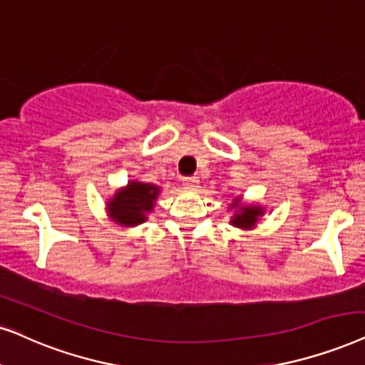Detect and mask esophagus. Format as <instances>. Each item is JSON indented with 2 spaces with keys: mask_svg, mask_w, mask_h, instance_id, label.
I'll use <instances>...</instances> for the list:
<instances>
[{
  "mask_svg": "<svg viewBox=\"0 0 365 365\" xmlns=\"http://www.w3.org/2000/svg\"><path fill=\"white\" fill-rule=\"evenodd\" d=\"M182 186L184 189H187V191H194V189H197V186H200V179L196 176L182 178Z\"/></svg>",
  "mask_w": 365,
  "mask_h": 365,
  "instance_id": "obj_1",
  "label": "esophagus"
}]
</instances>
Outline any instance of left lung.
<instances>
[{
    "instance_id": "obj_1",
    "label": "left lung",
    "mask_w": 365,
    "mask_h": 365,
    "mask_svg": "<svg viewBox=\"0 0 365 365\" xmlns=\"http://www.w3.org/2000/svg\"><path fill=\"white\" fill-rule=\"evenodd\" d=\"M230 211H235L231 216L230 225L240 230H253L259 217L264 215V207L258 202H243V197L236 196L228 205Z\"/></svg>"
}]
</instances>
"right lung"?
<instances>
[{"mask_svg":"<svg viewBox=\"0 0 365 365\" xmlns=\"http://www.w3.org/2000/svg\"><path fill=\"white\" fill-rule=\"evenodd\" d=\"M159 194L160 187L155 184L132 179L125 187L117 189L115 194L108 197L106 205L107 216L124 228H134L148 221Z\"/></svg>","mask_w":365,"mask_h":365,"instance_id":"right-lung-1","label":"right lung"}]
</instances>
